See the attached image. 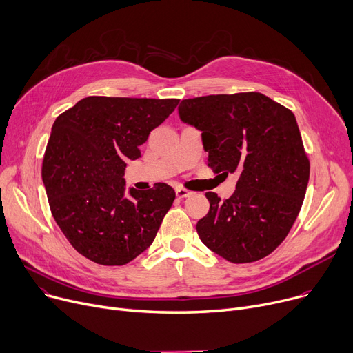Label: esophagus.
I'll use <instances>...</instances> for the list:
<instances>
[{
  "instance_id": "34e87169",
  "label": "esophagus",
  "mask_w": 353,
  "mask_h": 353,
  "mask_svg": "<svg viewBox=\"0 0 353 353\" xmlns=\"http://www.w3.org/2000/svg\"><path fill=\"white\" fill-rule=\"evenodd\" d=\"M175 192H176V196H178V198H188V196L192 195L191 191L185 190V188H181V186H178V188L175 190Z\"/></svg>"
}]
</instances>
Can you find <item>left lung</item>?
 I'll list each match as a JSON object with an SVG mask.
<instances>
[{
    "label": "left lung",
    "mask_w": 353,
    "mask_h": 353,
    "mask_svg": "<svg viewBox=\"0 0 353 353\" xmlns=\"http://www.w3.org/2000/svg\"><path fill=\"white\" fill-rule=\"evenodd\" d=\"M178 111L202 131L208 167L238 175L231 198L205 194L211 206L196 223L201 241L232 263L272 254L296 221L309 181L294 112L259 92L182 99Z\"/></svg>",
    "instance_id": "1"
}]
</instances>
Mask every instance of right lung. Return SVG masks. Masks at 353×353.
<instances>
[{"instance_id": "1", "label": "right lung", "mask_w": 353, "mask_h": 353, "mask_svg": "<svg viewBox=\"0 0 353 353\" xmlns=\"http://www.w3.org/2000/svg\"><path fill=\"white\" fill-rule=\"evenodd\" d=\"M179 99L87 97L57 117L43 161L51 214L75 251L125 265L154 242L175 199L167 183L125 194V161L176 108Z\"/></svg>"}]
</instances>
